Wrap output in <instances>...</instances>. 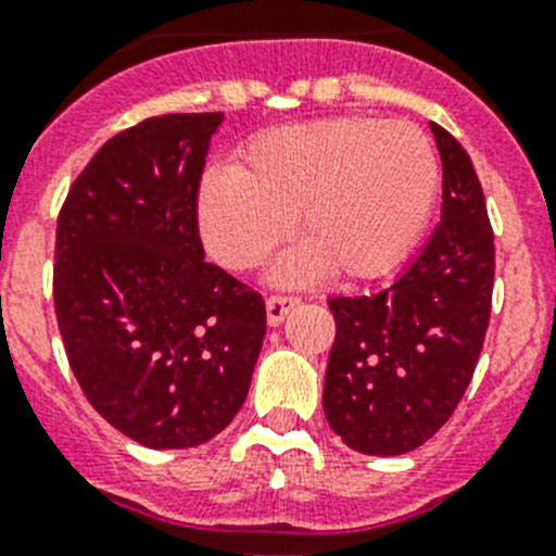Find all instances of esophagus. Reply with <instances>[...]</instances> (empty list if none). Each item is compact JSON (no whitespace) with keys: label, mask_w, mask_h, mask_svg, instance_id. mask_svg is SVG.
<instances>
[{"label":"esophagus","mask_w":556,"mask_h":556,"mask_svg":"<svg viewBox=\"0 0 556 556\" xmlns=\"http://www.w3.org/2000/svg\"><path fill=\"white\" fill-rule=\"evenodd\" d=\"M295 304H301L299 295H271V299L266 301V317H268V325H279L285 317H288V312L293 309Z\"/></svg>","instance_id":"34e87169"}]
</instances>
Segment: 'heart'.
<instances>
[{"mask_svg":"<svg viewBox=\"0 0 556 556\" xmlns=\"http://www.w3.org/2000/svg\"><path fill=\"white\" fill-rule=\"evenodd\" d=\"M439 195L433 142L406 121L341 117L261 134L231 172L195 193L206 250L233 271L266 261L293 220L304 250L277 268L285 282L328 268L339 279L390 271L419 239Z\"/></svg>","mask_w":556,"mask_h":556,"instance_id":"1","label":"heart"}]
</instances>
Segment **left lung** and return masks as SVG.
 <instances>
[{"mask_svg": "<svg viewBox=\"0 0 556 556\" xmlns=\"http://www.w3.org/2000/svg\"><path fill=\"white\" fill-rule=\"evenodd\" d=\"M444 166L441 223L412 266L374 295L328 306L336 339L323 408L350 450L406 454L439 433L470 384L495 282L484 190L463 144L430 123Z\"/></svg>", "mask_w": 556, "mask_h": 556, "instance_id": "8db88e82", "label": "left lung"}]
</instances>
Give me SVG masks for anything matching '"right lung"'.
<instances>
[{
  "label": "right lung",
  "instance_id": "add662e5",
  "mask_svg": "<svg viewBox=\"0 0 556 556\" xmlns=\"http://www.w3.org/2000/svg\"><path fill=\"white\" fill-rule=\"evenodd\" d=\"M220 112L155 115L77 174L55 226L53 301L88 403L137 444L231 425L266 333L261 293L204 261L195 193Z\"/></svg>",
  "mask_w": 556,
  "mask_h": 556
}]
</instances>
